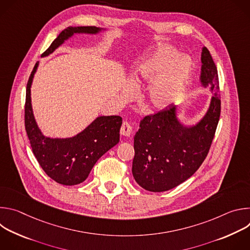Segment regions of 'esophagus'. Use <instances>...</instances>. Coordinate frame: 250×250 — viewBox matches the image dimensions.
Returning a JSON list of instances; mask_svg holds the SVG:
<instances>
[{
    "label": "esophagus",
    "instance_id": "34e87169",
    "mask_svg": "<svg viewBox=\"0 0 250 250\" xmlns=\"http://www.w3.org/2000/svg\"><path fill=\"white\" fill-rule=\"evenodd\" d=\"M132 132V127L127 122H124L121 127V134L124 136H129Z\"/></svg>",
    "mask_w": 250,
    "mask_h": 250
}]
</instances>
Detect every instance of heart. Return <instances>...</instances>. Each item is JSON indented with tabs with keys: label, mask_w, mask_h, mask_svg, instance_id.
Listing matches in <instances>:
<instances>
[{
	"label": "heart",
	"mask_w": 250,
	"mask_h": 250,
	"mask_svg": "<svg viewBox=\"0 0 250 250\" xmlns=\"http://www.w3.org/2000/svg\"><path fill=\"white\" fill-rule=\"evenodd\" d=\"M176 50L167 44L150 48L135 68L137 84L151 83L146 103L152 111H164L183 95L191 71V59L187 55L176 57ZM130 86L127 87L129 91Z\"/></svg>",
	"instance_id": "heart-1"
}]
</instances>
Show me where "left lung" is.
<instances>
[{
  "instance_id": "8db88e82",
  "label": "left lung",
  "mask_w": 250,
  "mask_h": 250,
  "mask_svg": "<svg viewBox=\"0 0 250 250\" xmlns=\"http://www.w3.org/2000/svg\"><path fill=\"white\" fill-rule=\"evenodd\" d=\"M201 62V85L213 94L205 116L186 125L176 108H169L145 117L134 135L132 175L147 191L164 192L185 182L208 153L221 115L219 75L207 47L202 49Z\"/></svg>"
}]
</instances>
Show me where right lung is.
Returning <instances> with one entry per match:
<instances>
[{
    "label": "right lung",
    "instance_id": "obj_1",
    "mask_svg": "<svg viewBox=\"0 0 250 250\" xmlns=\"http://www.w3.org/2000/svg\"><path fill=\"white\" fill-rule=\"evenodd\" d=\"M104 30L96 26H69L62 30L42 57L51 54L56 48L76 33L97 34ZM35 63L26 85L24 125L32 152L43 171L55 182L72 186L84 182L98 159L120 141L123 119L120 116H101L84 130L73 137L51 138L43 135L35 122L30 97V87L37 72Z\"/></svg>",
    "mask_w": 250,
    "mask_h": 250
}]
</instances>
